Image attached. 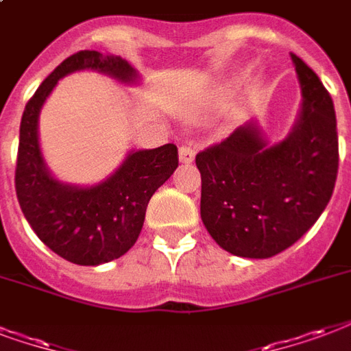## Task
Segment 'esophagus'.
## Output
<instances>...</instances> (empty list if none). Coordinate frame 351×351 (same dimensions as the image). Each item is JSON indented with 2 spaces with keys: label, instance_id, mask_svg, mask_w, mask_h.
Masks as SVG:
<instances>
[{
  "label": "esophagus",
  "instance_id": "obj_1",
  "mask_svg": "<svg viewBox=\"0 0 351 351\" xmlns=\"http://www.w3.org/2000/svg\"><path fill=\"white\" fill-rule=\"evenodd\" d=\"M196 157V149L191 146H181L179 147V160L181 162H192Z\"/></svg>",
  "mask_w": 351,
  "mask_h": 351
}]
</instances>
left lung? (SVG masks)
<instances>
[{"label": "left lung", "mask_w": 351, "mask_h": 351, "mask_svg": "<svg viewBox=\"0 0 351 351\" xmlns=\"http://www.w3.org/2000/svg\"><path fill=\"white\" fill-rule=\"evenodd\" d=\"M302 110L285 141L268 144L255 122L196 155L202 220L216 244L247 259H268L313 228L339 172L333 99L304 60L291 53Z\"/></svg>", "instance_id": "obj_1"}]
</instances>
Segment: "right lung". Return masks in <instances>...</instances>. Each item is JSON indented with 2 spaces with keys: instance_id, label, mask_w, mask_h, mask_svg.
I'll list each match as a JSON object with an SVG mask.
<instances>
[{
  "instance_id": "add662e5",
  "label": "right lung",
  "mask_w": 351,
  "mask_h": 351,
  "mask_svg": "<svg viewBox=\"0 0 351 351\" xmlns=\"http://www.w3.org/2000/svg\"><path fill=\"white\" fill-rule=\"evenodd\" d=\"M97 70L135 83L138 73L118 55L79 51L62 60L36 88L23 110L16 160V196L36 237L73 265L97 266L122 257L141 235L149 199L178 168L173 144L129 152L112 176L92 186L60 183L47 170L38 144V116L59 79Z\"/></svg>"
}]
</instances>
